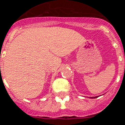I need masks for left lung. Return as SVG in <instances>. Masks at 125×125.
<instances>
[{
	"label": "left lung",
	"instance_id": "left-lung-1",
	"mask_svg": "<svg viewBox=\"0 0 125 125\" xmlns=\"http://www.w3.org/2000/svg\"><path fill=\"white\" fill-rule=\"evenodd\" d=\"M98 98V96H97V97H92V98Z\"/></svg>",
	"mask_w": 125,
	"mask_h": 125
}]
</instances>
